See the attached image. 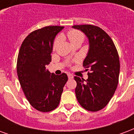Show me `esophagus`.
I'll return each instance as SVG.
<instances>
[{"mask_svg":"<svg viewBox=\"0 0 134 134\" xmlns=\"http://www.w3.org/2000/svg\"><path fill=\"white\" fill-rule=\"evenodd\" d=\"M68 79H74V76H73V75H72V74H68Z\"/></svg>","mask_w":134,"mask_h":134,"instance_id":"obj_1","label":"esophagus"}]
</instances>
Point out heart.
<instances>
[{"label": "heart", "instance_id": "obj_1", "mask_svg": "<svg viewBox=\"0 0 134 134\" xmlns=\"http://www.w3.org/2000/svg\"><path fill=\"white\" fill-rule=\"evenodd\" d=\"M67 37H68L69 41L71 43V45L76 43H82V42L84 40V34L82 33L81 31H78V30H71L67 33ZM59 38L55 39L53 43V49H55L58 44Z\"/></svg>", "mask_w": 134, "mask_h": 134}]
</instances>
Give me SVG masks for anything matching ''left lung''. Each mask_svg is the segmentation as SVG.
I'll return each instance as SVG.
<instances>
[{
	"label": "left lung",
	"instance_id": "obj_1",
	"mask_svg": "<svg viewBox=\"0 0 134 134\" xmlns=\"http://www.w3.org/2000/svg\"><path fill=\"white\" fill-rule=\"evenodd\" d=\"M87 36L89 49L83 66L89 68L86 80L75 76L76 96L86 110L98 111L108 103L119 83L120 62L116 48L103 29L93 25L72 26ZM88 71V69H86Z\"/></svg>",
	"mask_w": 134,
	"mask_h": 134
}]
</instances>
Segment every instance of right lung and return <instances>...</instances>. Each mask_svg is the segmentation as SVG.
I'll list each match as a JSON object with an SVG mask.
<instances>
[{"label":"right lung","instance_id":"add662e5","mask_svg":"<svg viewBox=\"0 0 134 134\" xmlns=\"http://www.w3.org/2000/svg\"><path fill=\"white\" fill-rule=\"evenodd\" d=\"M63 26H46L31 32L21 44L17 60L20 86L29 103L36 110L49 112L60 103L68 81L65 73L51 74L46 66L51 61L55 36Z\"/></svg>","mask_w":134,"mask_h":134}]
</instances>
